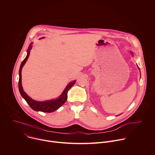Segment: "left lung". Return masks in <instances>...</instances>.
<instances>
[{
    "instance_id": "8db88e82",
    "label": "left lung",
    "mask_w": 155,
    "mask_h": 155,
    "mask_svg": "<svg viewBox=\"0 0 155 155\" xmlns=\"http://www.w3.org/2000/svg\"><path fill=\"white\" fill-rule=\"evenodd\" d=\"M131 54H132V55H133V54H132V53H131Z\"/></svg>"
}]
</instances>
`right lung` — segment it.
Wrapping results in <instances>:
<instances>
[{"instance_id": "obj_1", "label": "right lung", "mask_w": 155, "mask_h": 155, "mask_svg": "<svg viewBox=\"0 0 155 155\" xmlns=\"http://www.w3.org/2000/svg\"><path fill=\"white\" fill-rule=\"evenodd\" d=\"M41 39V38H40ZM32 48V43L30 44L27 50V55L25 58L23 60L22 62L20 69H19V83H18V86H19V90L20 92V94L21 96L25 99V100L27 101V104L29 105L30 108L36 111H41L44 113H51L56 111L58 110L59 108H60L64 103L67 100L68 98V91L71 89V87L75 83L76 80H74L72 82H70L67 86L66 87L65 89L61 94V95L57 99L55 100H51L48 101H38L36 100H33L23 90L22 86V82H21V71L22 67L26 63L30 53V50Z\"/></svg>"}]
</instances>
